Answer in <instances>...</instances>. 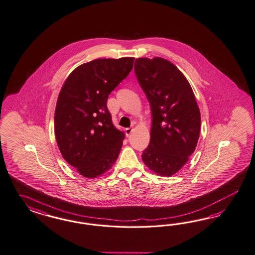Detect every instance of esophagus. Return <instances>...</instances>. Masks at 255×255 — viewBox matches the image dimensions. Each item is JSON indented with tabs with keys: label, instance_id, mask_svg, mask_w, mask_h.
Instances as JSON below:
<instances>
[{
	"label": "esophagus",
	"instance_id": "esophagus-1",
	"mask_svg": "<svg viewBox=\"0 0 255 255\" xmlns=\"http://www.w3.org/2000/svg\"><path fill=\"white\" fill-rule=\"evenodd\" d=\"M132 128H126L125 129V133H126V136H130L131 132H132Z\"/></svg>",
	"mask_w": 255,
	"mask_h": 255
}]
</instances>
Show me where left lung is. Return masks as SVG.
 Returning a JSON list of instances; mask_svg holds the SVG:
<instances>
[{
	"instance_id": "1",
	"label": "left lung",
	"mask_w": 255,
	"mask_h": 255,
	"mask_svg": "<svg viewBox=\"0 0 255 255\" xmlns=\"http://www.w3.org/2000/svg\"><path fill=\"white\" fill-rule=\"evenodd\" d=\"M134 72L152 115L150 141L142 160L155 174L171 177L194 152L200 134V110L187 78L169 61L139 58Z\"/></svg>"
}]
</instances>
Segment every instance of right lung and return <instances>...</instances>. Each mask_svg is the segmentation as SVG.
<instances>
[{
    "label": "right lung",
    "instance_id": "1",
    "mask_svg": "<svg viewBox=\"0 0 255 255\" xmlns=\"http://www.w3.org/2000/svg\"><path fill=\"white\" fill-rule=\"evenodd\" d=\"M133 61L93 60L79 65L63 83L55 109L56 141L63 159L85 178L106 173L120 154L124 132L113 125L107 102Z\"/></svg>",
    "mask_w": 255,
    "mask_h": 255
}]
</instances>
